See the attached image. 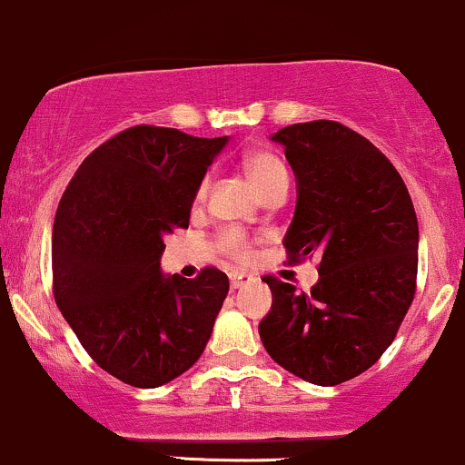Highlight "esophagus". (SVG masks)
Listing matches in <instances>:
<instances>
[{"instance_id":"obj_1","label":"esophagus","mask_w":465,"mask_h":465,"mask_svg":"<svg viewBox=\"0 0 465 465\" xmlns=\"http://www.w3.org/2000/svg\"><path fill=\"white\" fill-rule=\"evenodd\" d=\"M252 275L249 273H242V272H232L229 273V284H232V289H241L244 284L252 282Z\"/></svg>"}]
</instances>
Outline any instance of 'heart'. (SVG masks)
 Masks as SVG:
<instances>
[{
  "label": "heart",
  "instance_id": "obj_1",
  "mask_svg": "<svg viewBox=\"0 0 465 465\" xmlns=\"http://www.w3.org/2000/svg\"><path fill=\"white\" fill-rule=\"evenodd\" d=\"M242 167L260 196H264L267 192H272L273 187L289 185L287 165H284L282 158L269 150H253V152H249V154H244ZM205 190H207V183H203L201 190H198V193H196L198 201L205 196ZM221 244H223L224 252L232 253L233 258L242 260L249 256L247 238H244L241 232H236V229H229V232H224L221 238Z\"/></svg>",
  "mask_w": 465,
  "mask_h": 465
}]
</instances>
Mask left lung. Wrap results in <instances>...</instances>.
Returning a JSON list of instances; mask_svg holds the SVG:
<instances>
[{"mask_svg":"<svg viewBox=\"0 0 465 465\" xmlns=\"http://www.w3.org/2000/svg\"><path fill=\"white\" fill-rule=\"evenodd\" d=\"M295 176L284 249L320 258L311 293L267 275L272 311L258 324L267 353L318 386L353 380L395 340L415 295L420 227L404 181L364 136L335 121L269 136Z\"/></svg>","mask_w":465,"mask_h":465,"instance_id":"1","label":"left lung"}]
</instances>
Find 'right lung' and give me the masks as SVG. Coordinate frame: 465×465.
Returning <instances> with one entry per match:
<instances>
[{
  "label": "right lung",
  "instance_id": "obj_1",
  "mask_svg": "<svg viewBox=\"0 0 465 465\" xmlns=\"http://www.w3.org/2000/svg\"><path fill=\"white\" fill-rule=\"evenodd\" d=\"M229 143L136 125L81 163L53 229L54 300L92 360L136 389H156L198 361L229 278L163 273L165 236L190 227L207 167Z\"/></svg>",
  "mask_w": 465,
  "mask_h": 465
}]
</instances>
